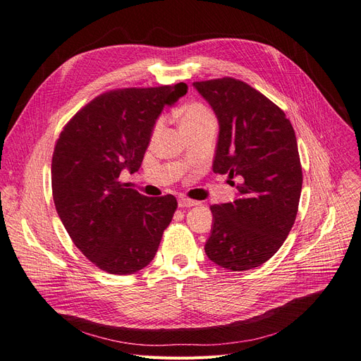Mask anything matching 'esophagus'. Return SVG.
<instances>
[{
    "instance_id": "esophagus-1",
    "label": "esophagus",
    "mask_w": 361,
    "mask_h": 361,
    "mask_svg": "<svg viewBox=\"0 0 361 361\" xmlns=\"http://www.w3.org/2000/svg\"><path fill=\"white\" fill-rule=\"evenodd\" d=\"M178 205H180L181 208H190V207L200 205V202L193 201V200H189V197H180V200H178Z\"/></svg>"
}]
</instances>
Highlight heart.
I'll return each instance as SVG.
<instances>
[{"mask_svg": "<svg viewBox=\"0 0 361 361\" xmlns=\"http://www.w3.org/2000/svg\"><path fill=\"white\" fill-rule=\"evenodd\" d=\"M214 120L212 111L208 109L202 103H189L185 104L181 114V129H190V127L200 126L205 121Z\"/></svg>", "mask_w": 361, "mask_h": 361, "instance_id": "b5f03b06", "label": "heart"}]
</instances>
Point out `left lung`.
I'll return each instance as SVG.
<instances>
[{"label":"left lung","instance_id":"1","mask_svg":"<svg viewBox=\"0 0 361 361\" xmlns=\"http://www.w3.org/2000/svg\"><path fill=\"white\" fill-rule=\"evenodd\" d=\"M219 121L216 173L237 178L234 202L212 205L205 253L231 271L255 269L281 249L303 184L295 132L285 112L234 78L193 82ZM232 184H235L232 181Z\"/></svg>","mask_w":361,"mask_h":361}]
</instances>
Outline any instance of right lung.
<instances>
[{
	"instance_id": "right-lung-1",
	"label": "right lung",
	"mask_w": 361,
	"mask_h": 361,
	"mask_svg": "<svg viewBox=\"0 0 361 361\" xmlns=\"http://www.w3.org/2000/svg\"><path fill=\"white\" fill-rule=\"evenodd\" d=\"M185 92L184 82L103 92L58 137L52 156L56 213L75 246L103 271L142 270L177 210L172 195L144 196L120 176L141 168L160 112Z\"/></svg>"
}]
</instances>
